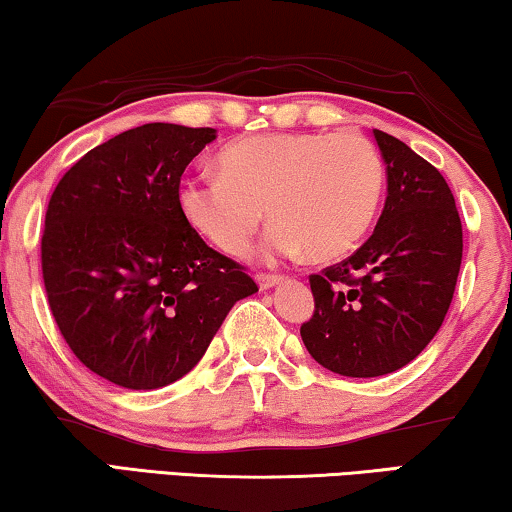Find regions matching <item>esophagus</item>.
<instances>
[{
	"label": "esophagus",
	"mask_w": 512,
	"mask_h": 512,
	"mask_svg": "<svg viewBox=\"0 0 512 512\" xmlns=\"http://www.w3.org/2000/svg\"><path fill=\"white\" fill-rule=\"evenodd\" d=\"M281 281L279 274H258V286H261V291H268V288L277 286Z\"/></svg>",
	"instance_id": "1"
}]
</instances>
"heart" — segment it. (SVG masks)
Returning <instances> with one entry per match:
<instances>
[{
  "instance_id": "1",
  "label": "heart",
  "mask_w": 512,
  "mask_h": 512,
  "mask_svg": "<svg viewBox=\"0 0 512 512\" xmlns=\"http://www.w3.org/2000/svg\"><path fill=\"white\" fill-rule=\"evenodd\" d=\"M219 175L182 177L177 205L198 235L238 256L263 224L268 258L328 261L351 251L372 226L383 161L360 133H268L219 152Z\"/></svg>"
}]
</instances>
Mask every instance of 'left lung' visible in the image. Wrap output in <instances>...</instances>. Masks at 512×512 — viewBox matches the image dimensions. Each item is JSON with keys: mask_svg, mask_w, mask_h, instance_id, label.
I'll return each mask as SVG.
<instances>
[{"mask_svg": "<svg viewBox=\"0 0 512 512\" xmlns=\"http://www.w3.org/2000/svg\"><path fill=\"white\" fill-rule=\"evenodd\" d=\"M388 196L369 240L311 274L314 316L300 335L318 365L372 379L409 365L432 342L453 302L462 221L448 182L390 133L374 129Z\"/></svg>", "mask_w": 512, "mask_h": 512, "instance_id": "left-lung-1", "label": "left lung"}]
</instances>
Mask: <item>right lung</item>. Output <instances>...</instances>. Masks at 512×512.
Instances as JSON below:
<instances>
[{"mask_svg": "<svg viewBox=\"0 0 512 512\" xmlns=\"http://www.w3.org/2000/svg\"><path fill=\"white\" fill-rule=\"evenodd\" d=\"M217 129L152 122L94 147L53 191L41 238L48 305L73 355L129 390L182 379L235 302L256 293L177 205Z\"/></svg>", "mask_w": 512, "mask_h": 512, "instance_id": "add662e5", "label": "right lung"}]
</instances>
